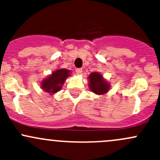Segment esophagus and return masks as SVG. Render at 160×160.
Segmentation results:
<instances>
[{
	"label": "esophagus",
	"mask_w": 160,
	"mask_h": 160,
	"mask_svg": "<svg viewBox=\"0 0 160 160\" xmlns=\"http://www.w3.org/2000/svg\"><path fill=\"white\" fill-rule=\"evenodd\" d=\"M82 72H83V70H82L81 68H77V69H76V72H77V74H78V75H80V74H81Z\"/></svg>",
	"instance_id": "34e87169"
}]
</instances>
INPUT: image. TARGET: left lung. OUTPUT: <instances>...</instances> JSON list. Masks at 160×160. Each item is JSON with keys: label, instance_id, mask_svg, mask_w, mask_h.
<instances>
[{"label": "left lung", "instance_id": "1", "mask_svg": "<svg viewBox=\"0 0 160 160\" xmlns=\"http://www.w3.org/2000/svg\"><path fill=\"white\" fill-rule=\"evenodd\" d=\"M89 88L92 92L98 95L104 94L110 89V84L103 76L98 72H93L90 74Z\"/></svg>", "mask_w": 160, "mask_h": 160}]
</instances>
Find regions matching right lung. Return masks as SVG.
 <instances>
[{"label":"right lung","mask_w":160,"mask_h":160,"mask_svg":"<svg viewBox=\"0 0 160 160\" xmlns=\"http://www.w3.org/2000/svg\"><path fill=\"white\" fill-rule=\"evenodd\" d=\"M70 70L66 69H59L52 72L51 75L42 81L41 88L44 91L52 95L59 91L67 77L70 76Z\"/></svg>","instance_id":"add662e5"}]
</instances>
